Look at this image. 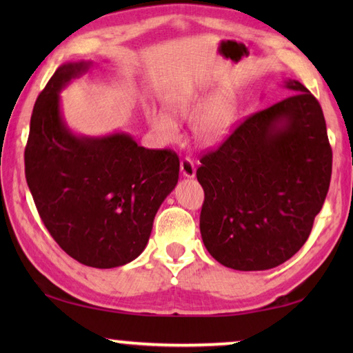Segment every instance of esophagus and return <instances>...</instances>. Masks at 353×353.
I'll return each mask as SVG.
<instances>
[{
  "label": "esophagus",
  "instance_id": "esophagus-1",
  "mask_svg": "<svg viewBox=\"0 0 353 353\" xmlns=\"http://www.w3.org/2000/svg\"><path fill=\"white\" fill-rule=\"evenodd\" d=\"M181 171H182L183 177H188V179L194 177V174H196V166H194V163H193V160L188 159V157L182 159V162H181Z\"/></svg>",
  "mask_w": 353,
  "mask_h": 353
}]
</instances>
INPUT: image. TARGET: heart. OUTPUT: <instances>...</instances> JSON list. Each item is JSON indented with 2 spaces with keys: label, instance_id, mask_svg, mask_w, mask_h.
I'll list each match as a JSON object with an SVG mask.
<instances>
[{
  "label": "heart",
  "instance_id": "b5f03b06",
  "mask_svg": "<svg viewBox=\"0 0 353 353\" xmlns=\"http://www.w3.org/2000/svg\"><path fill=\"white\" fill-rule=\"evenodd\" d=\"M176 115L193 119V134L201 145L212 146L224 140L234 128L236 119V101L230 93L223 92L208 97L202 93H185L168 101ZM151 128L166 143L179 137V124L170 113L160 109L148 112Z\"/></svg>",
  "mask_w": 353,
  "mask_h": 353
}]
</instances>
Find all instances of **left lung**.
I'll return each mask as SVG.
<instances>
[{
	"label": "left lung",
	"mask_w": 353,
	"mask_h": 353,
	"mask_svg": "<svg viewBox=\"0 0 353 353\" xmlns=\"http://www.w3.org/2000/svg\"><path fill=\"white\" fill-rule=\"evenodd\" d=\"M294 93L255 112L201 157V235L221 265L265 271L308 240L332 177V148L321 104L299 81Z\"/></svg>",
	"instance_id": "obj_1"
}]
</instances>
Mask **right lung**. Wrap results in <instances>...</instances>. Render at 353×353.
<instances>
[{
  "instance_id": "right-lung-1",
  "label": "right lung",
  "mask_w": 353,
  "mask_h": 353,
  "mask_svg": "<svg viewBox=\"0 0 353 353\" xmlns=\"http://www.w3.org/2000/svg\"><path fill=\"white\" fill-rule=\"evenodd\" d=\"M90 68L56 70L35 101L25 174L37 212L54 241L82 265L109 270L146 248L159 207L174 190L179 157L146 149L128 134L77 137L61 113L59 92Z\"/></svg>"
}]
</instances>
